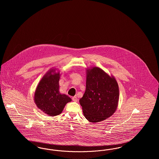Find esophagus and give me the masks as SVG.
Returning <instances> with one entry per match:
<instances>
[{"instance_id":"34e87169","label":"esophagus","mask_w":159,"mask_h":159,"mask_svg":"<svg viewBox=\"0 0 159 159\" xmlns=\"http://www.w3.org/2000/svg\"><path fill=\"white\" fill-rule=\"evenodd\" d=\"M72 100H73V101H75V102H77V97H76V96H75V97H72Z\"/></svg>"}]
</instances>
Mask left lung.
<instances>
[{
	"label": "left lung",
	"mask_w": 159,
	"mask_h": 159,
	"mask_svg": "<svg viewBox=\"0 0 159 159\" xmlns=\"http://www.w3.org/2000/svg\"><path fill=\"white\" fill-rule=\"evenodd\" d=\"M119 85L115 77L98 67L86 69V91L79 102L85 118L98 123L109 118L118 107Z\"/></svg>",
	"instance_id": "8db88e82"
}]
</instances>
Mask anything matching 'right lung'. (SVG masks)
<instances>
[{
    "instance_id": "add662e5",
    "label": "right lung",
    "mask_w": 159,
    "mask_h": 159,
    "mask_svg": "<svg viewBox=\"0 0 159 159\" xmlns=\"http://www.w3.org/2000/svg\"><path fill=\"white\" fill-rule=\"evenodd\" d=\"M56 68L49 70L38 84L34 96V101L38 108L49 116L62 113L65 106L71 99L59 91L60 71Z\"/></svg>"
}]
</instances>
